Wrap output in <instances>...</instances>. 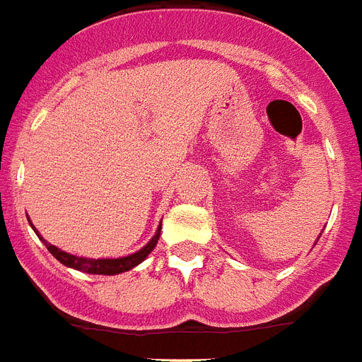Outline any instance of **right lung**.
<instances>
[{
	"instance_id": "1",
	"label": "right lung",
	"mask_w": 362,
	"mask_h": 362,
	"mask_svg": "<svg viewBox=\"0 0 362 362\" xmlns=\"http://www.w3.org/2000/svg\"><path fill=\"white\" fill-rule=\"evenodd\" d=\"M160 230L161 227L158 228V232L154 234L151 242L146 243L145 247L141 249V251L134 252L130 257H124V258H83V257H74V255H69V252L61 251L57 249L55 245L48 243L46 240H42L44 245L48 247V251L57 258L59 262L64 264V266L69 267H74L78 272H85V273H93V275H117V273H122V272H128L132 267H135L137 264H141L145 260L148 255H151L152 249L156 247V243L160 240ZM37 232V230H35Z\"/></svg>"
}]
</instances>
